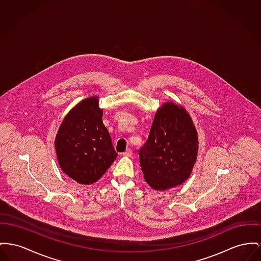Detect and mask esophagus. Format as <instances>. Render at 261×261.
I'll use <instances>...</instances> for the list:
<instances>
[{"mask_svg": "<svg viewBox=\"0 0 261 261\" xmlns=\"http://www.w3.org/2000/svg\"><path fill=\"white\" fill-rule=\"evenodd\" d=\"M122 155L123 156H126V157H130L132 155H133V151H132V149H126L123 153H122Z\"/></svg>", "mask_w": 261, "mask_h": 261, "instance_id": "34e87169", "label": "esophagus"}]
</instances>
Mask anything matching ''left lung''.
<instances>
[{
  "instance_id": "obj_1",
  "label": "left lung",
  "mask_w": 261,
  "mask_h": 261,
  "mask_svg": "<svg viewBox=\"0 0 261 261\" xmlns=\"http://www.w3.org/2000/svg\"><path fill=\"white\" fill-rule=\"evenodd\" d=\"M198 150V133L190 114L181 105L163 103L139 152L144 180L156 191L181 185L191 175Z\"/></svg>"
}]
</instances>
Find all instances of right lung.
Here are the masks:
<instances>
[{
  "instance_id": "1",
  "label": "right lung",
  "mask_w": 261,
  "mask_h": 261,
  "mask_svg": "<svg viewBox=\"0 0 261 261\" xmlns=\"http://www.w3.org/2000/svg\"><path fill=\"white\" fill-rule=\"evenodd\" d=\"M54 144L61 170L77 183L91 185L106 173L118 153L103 123L98 96L86 98L70 110Z\"/></svg>"
}]
</instances>
